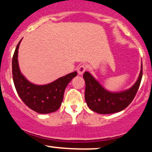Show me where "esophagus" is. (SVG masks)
<instances>
[{
	"instance_id": "34e87169",
	"label": "esophagus",
	"mask_w": 152,
	"mask_h": 152,
	"mask_svg": "<svg viewBox=\"0 0 152 152\" xmlns=\"http://www.w3.org/2000/svg\"><path fill=\"white\" fill-rule=\"evenodd\" d=\"M86 70V66H84V65H81V66H80L79 67L77 68L78 73H79V75H83V73L85 72Z\"/></svg>"
}]
</instances>
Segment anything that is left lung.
Segmentation results:
<instances>
[{
	"mask_svg": "<svg viewBox=\"0 0 152 152\" xmlns=\"http://www.w3.org/2000/svg\"><path fill=\"white\" fill-rule=\"evenodd\" d=\"M143 67L136 82L129 89L121 92H110L101 84L89 72L84 73L86 83L85 100L90 110L99 114H112L126 109L134 99L141 79Z\"/></svg>",
	"mask_w": 152,
	"mask_h": 152,
	"instance_id": "obj_1",
	"label": "left lung"
}]
</instances>
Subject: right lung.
<instances>
[{
	"instance_id": "right-lung-1",
	"label": "right lung",
	"mask_w": 152,
	"mask_h": 152,
	"mask_svg": "<svg viewBox=\"0 0 152 152\" xmlns=\"http://www.w3.org/2000/svg\"><path fill=\"white\" fill-rule=\"evenodd\" d=\"M21 39L18 43L12 58V75L18 94L31 110L40 114L53 113L59 109L63 99L65 89L75 76L76 71L68 73L50 84L36 85L29 82L21 74L18 63V50Z\"/></svg>"
}]
</instances>
